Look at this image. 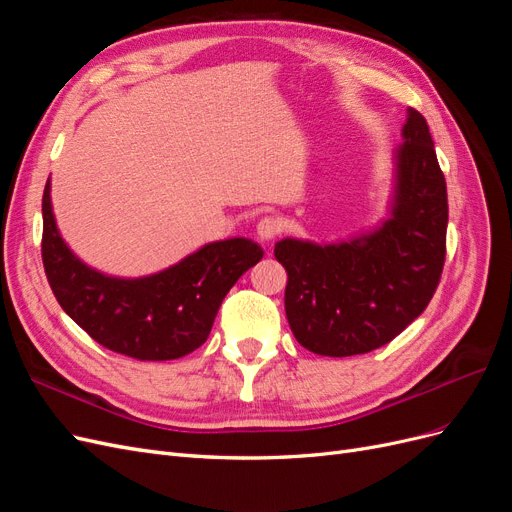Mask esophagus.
Returning a JSON list of instances; mask_svg holds the SVG:
<instances>
[{
    "instance_id": "obj_1",
    "label": "esophagus",
    "mask_w": 512,
    "mask_h": 512,
    "mask_svg": "<svg viewBox=\"0 0 512 512\" xmlns=\"http://www.w3.org/2000/svg\"><path fill=\"white\" fill-rule=\"evenodd\" d=\"M282 230H284V222L280 218H275V215H267V218H262L256 226V232L262 241L275 239Z\"/></svg>"
}]
</instances>
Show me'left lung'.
Here are the masks:
<instances>
[{
	"label": "left lung",
	"instance_id": "8db88e82",
	"mask_svg": "<svg viewBox=\"0 0 512 512\" xmlns=\"http://www.w3.org/2000/svg\"><path fill=\"white\" fill-rule=\"evenodd\" d=\"M395 151L391 213L342 243L282 239L286 318L297 342L322 356H354L389 344L425 312L446 258V181L425 117L408 108Z\"/></svg>",
	"mask_w": 512,
	"mask_h": 512
}]
</instances>
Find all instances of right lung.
Here are the masks:
<instances>
[{"instance_id":"obj_1","label":"right lung","mask_w":512,"mask_h":512,"mask_svg":"<svg viewBox=\"0 0 512 512\" xmlns=\"http://www.w3.org/2000/svg\"><path fill=\"white\" fill-rule=\"evenodd\" d=\"M262 254L258 243L235 237L207 243L147 277L104 275L61 239L51 181L44 185L42 262L57 303L100 346L138 361L179 359L203 346L228 290Z\"/></svg>"}]
</instances>
